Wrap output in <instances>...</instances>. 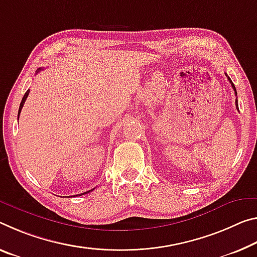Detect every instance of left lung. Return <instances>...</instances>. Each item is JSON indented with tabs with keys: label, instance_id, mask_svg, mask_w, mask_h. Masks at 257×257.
<instances>
[{
	"label": "left lung",
	"instance_id": "8db88e82",
	"mask_svg": "<svg viewBox=\"0 0 257 257\" xmlns=\"http://www.w3.org/2000/svg\"><path fill=\"white\" fill-rule=\"evenodd\" d=\"M226 76H227V74H225ZM227 79H229V81H230V83H231V85H232V88H233V90H234V93H235V96H237V90H235V87H234V84L233 83H232V81H231V79H230V77L229 76H227ZM235 105H237V109H239L238 108V100L237 99H235Z\"/></svg>",
	"mask_w": 257,
	"mask_h": 257
}]
</instances>
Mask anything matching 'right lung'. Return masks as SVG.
Segmentation results:
<instances>
[{
    "mask_svg": "<svg viewBox=\"0 0 257 257\" xmlns=\"http://www.w3.org/2000/svg\"><path fill=\"white\" fill-rule=\"evenodd\" d=\"M41 70H42V68H39V70H38V72H36V73H39V71H41ZM28 93H30V90H27V91H26V93H25V95H24V97H23V99H22V103H20V106H19V111H18V119H19V114H20V112H22V108H23V106H24V104H25V100H26V98H27ZM92 190H93V189H92ZM92 190H89V191H87V192H84V193H81V194H85V193L90 192V191H92ZM77 195H79V194H77Z\"/></svg>",
    "mask_w": 257,
    "mask_h": 257,
    "instance_id": "obj_1",
    "label": "right lung"
}]
</instances>
